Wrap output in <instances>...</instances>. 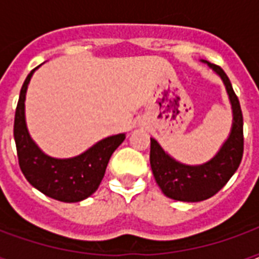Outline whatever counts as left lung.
I'll use <instances>...</instances> for the list:
<instances>
[{
	"mask_svg": "<svg viewBox=\"0 0 259 259\" xmlns=\"http://www.w3.org/2000/svg\"><path fill=\"white\" fill-rule=\"evenodd\" d=\"M222 77L233 107V127L228 141L209 162L198 166H189L175 161L165 154L157 141L151 139L150 163L152 174L163 194L176 201L197 202L208 200L226 185L239 168L244 152L243 112L239 98L234 93L228 74L221 66L206 62Z\"/></svg>",
	"mask_w": 259,
	"mask_h": 259,
	"instance_id": "1",
	"label": "left lung"
}]
</instances>
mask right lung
<instances>
[{
    "label": "right lung",
    "instance_id": "add662e5",
    "mask_svg": "<svg viewBox=\"0 0 259 259\" xmlns=\"http://www.w3.org/2000/svg\"><path fill=\"white\" fill-rule=\"evenodd\" d=\"M27 74L15 111L14 137L22 174L42 194L62 202H77L90 197L101 183L109 158L124 140L116 135L98 141L81 155L55 159L40 151L26 129L25 96L31 74Z\"/></svg>",
    "mask_w": 259,
    "mask_h": 259
}]
</instances>
